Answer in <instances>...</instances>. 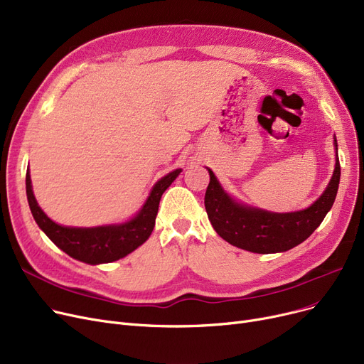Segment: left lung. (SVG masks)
<instances>
[{"mask_svg":"<svg viewBox=\"0 0 364 364\" xmlns=\"http://www.w3.org/2000/svg\"><path fill=\"white\" fill-rule=\"evenodd\" d=\"M335 169L324 192L310 206L292 213H272L247 205L221 186L211 168L205 208L214 230L230 245L255 254L286 252L309 239L331 211L341 178L338 141L333 137Z\"/></svg>","mask_w":364,"mask_h":364,"instance_id":"1","label":"left lung"}]
</instances>
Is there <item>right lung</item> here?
<instances>
[{"label":"right lung","mask_w":364,"mask_h":364,"mask_svg":"<svg viewBox=\"0 0 364 364\" xmlns=\"http://www.w3.org/2000/svg\"><path fill=\"white\" fill-rule=\"evenodd\" d=\"M181 171V168H177L159 178L150 188L149 196L139 211L127 221L114 224L95 227L57 224L43 211L35 199L29 168L26 171V196L35 223L59 250L81 262L99 265L127 257L150 237L161 198Z\"/></svg>","instance_id":"obj_1"}]
</instances>
